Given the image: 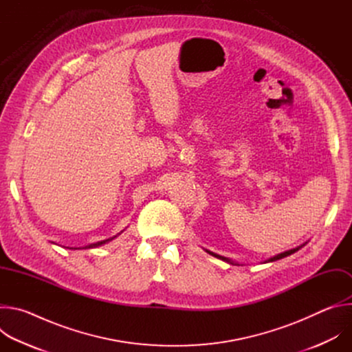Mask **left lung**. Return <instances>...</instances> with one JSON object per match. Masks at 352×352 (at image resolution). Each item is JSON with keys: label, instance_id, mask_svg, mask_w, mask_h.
I'll return each mask as SVG.
<instances>
[{"label": "left lung", "instance_id": "left-lung-1", "mask_svg": "<svg viewBox=\"0 0 352 352\" xmlns=\"http://www.w3.org/2000/svg\"><path fill=\"white\" fill-rule=\"evenodd\" d=\"M308 242H304V243H300L299 246H296V248H292V249H288V250H285V252H281V254H277V255H274V256H272V258H269V259H266V261H263L262 263H270V262H276V261H278V259H283V258H287V256H289V255H292V254H295L296 250H299L300 248L302 246H305ZM206 252L209 254V255H212V256H214V258H217V259H221V261H224V262H227V263H230V265H238L239 266V263L238 262H234L232 259H230V258H226V256H221V255H217V254H214V252H212V250H208V249H205Z\"/></svg>", "mask_w": 352, "mask_h": 352}]
</instances>
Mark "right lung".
<instances>
[{"instance_id":"obj_1","label":"right lung","mask_w":352,"mask_h":352,"mask_svg":"<svg viewBox=\"0 0 352 352\" xmlns=\"http://www.w3.org/2000/svg\"><path fill=\"white\" fill-rule=\"evenodd\" d=\"M122 232V231H121ZM120 232V234H121ZM120 234H117V235H114V236H111V238H107V239H103V241H97V242H93V243H90V245H86V246H83L85 249H90V248H97V246H102V245H104V243H107V242H110V241H113L114 238H117ZM69 249H80V248H69Z\"/></svg>"}]
</instances>
